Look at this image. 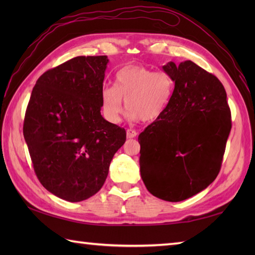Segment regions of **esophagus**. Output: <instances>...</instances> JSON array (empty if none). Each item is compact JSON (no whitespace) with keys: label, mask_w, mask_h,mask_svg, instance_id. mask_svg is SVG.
I'll return each instance as SVG.
<instances>
[{"label":"esophagus","mask_w":255,"mask_h":255,"mask_svg":"<svg viewBox=\"0 0 255 255\" xmlns=\"http://www.w3.org/2000/svg\"><path fill=\"white\" fill-rule=\"evenodd\" d=\"M127 138H134L137 136V131L136 130H132V129H127Z\"/></svg>","instance_id":"34e87169"}]
</instances>
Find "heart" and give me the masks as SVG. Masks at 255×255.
Masks as SVG:
<instances>
[{
	"label": "heart",
	"mask_w": 255,
	"mask_h": 255,
	"mask_svg": "<svg viewBox=\"0 0 255 255\" xmlns=\"http://www.w3.org/2000/svg\"><path fill=\"white\" fill-rule=\"evenodd\" d=\"M170 74L142 66H127L115 74L114 86L101 92V110L107 122L118 124L122 119L123 100L131 121L152 122L161 117L173 92Z\"/></svg>",
	"instance_id": "b5f03b06"
}]
</instances>
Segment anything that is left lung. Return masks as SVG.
<instances>
[{
    "mask_svg": "<svg viewBox=\"0 0 255 255\" xmlns=\"http://www.w3.org/2000/svg\"><path fill=\"white\" fill-rule=\"evenodd\" d=\"M175 83L161 117L139 134L140 174L153 196L181 202L217 177L231 114L224 85L191 60L162 67Z\"/></svg>",
    "mask_w": 255,
    "mask_h": 255,
    "instance_id": "8db88e82",
    "label": "left lung"
}]
</instances>
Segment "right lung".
<instances>
[{"instance_id": "add662e5", "label": "right lung", "mask_w": 255, "mask_h": 255, "mask_svg": "<svg viewBox=\"0 0 255 255\" xmlns=\"http://www.w3.org/2000/svg\"><path fill=\"white\" fill-rule=\"evenodd\" d=\"M107 56H80L48 70L32 89L24 138L47 191L82 202L104 185L126 131L101 115Z\"/></svg>"}]
</instances>
